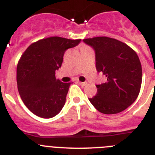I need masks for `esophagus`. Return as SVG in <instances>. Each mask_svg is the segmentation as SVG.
<instances>
[{"label": "esophagus", "instance_id": "esophagus-1", "mask_svg": "<svg viewBox=\"0 0 155 155\" xmlns=\"http://www.w3.org/2000/svg\"><path fill=\"white\" fill-rule=\"evenodd\" d=\"M78 83H79V84H80L81 86H85L86 84H87V82H81V81H78Z\"/></svg>", "mask_w": 155, "mask_h": 155}]
</instances>
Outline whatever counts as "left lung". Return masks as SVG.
Wrapping results in <instances>:
<instances>
[{"mask_svg": "<svg viewBox=\"0 0 155 155\" xmlns=\"http://www.w3.org/2000/svg\"><path fill=\"white\" fill-rule=\"evenodd\" d=\"M95 52L98 72L107 81L96 85L97 94L88 98L94 107L104 114H116L132 105L139 94L142 68L136 52L126 43L106 36L83 39Z\"/></svg>", "mask_w": 155, "mask_h": 155, "instance_id": "obj_1", "label": "left lung"}]
</instances>
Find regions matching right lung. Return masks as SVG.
<instances>
[{"mask_svg": "<svg viewBox=\"0 0 155 155\" xmlns=\"http://www.w3.org/2000/svg\"><path fill=\"white\" fill-rule=\"evenodd\" d=\"M81 39L59 36L42 39L30 45L17 66V84L21 100L31 113L42 118L57 116L64 107L71 85L56 78L64 53Z\"/></svg>", "mask_w": 155, "mask_h": 155, "instance_id": "add662e5", "label": "right lung"}]
</instances>
